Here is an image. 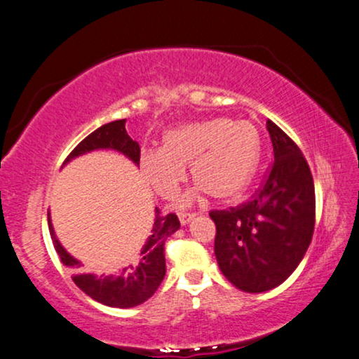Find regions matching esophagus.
<instances>
[{
	"instance_id": "1",
	"label": "esophagus",
	"mask_w": 359,
	"mask_h": 359,
	"mask_svg": "<svg viewBox=\"0 0 359 359\" xmlns=\"http://www.w3.org/2000/svg\"><path fill=\"white\" fill-rule=\"evenodd\" d=\"M194 216H196V214H193V212H180V222H181V226L189 224V222L194 219Z\"/></svg>"
}]
</instances>
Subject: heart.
<instances>
[{
  "instance_id": "obj_1",
  "label": "heart",
  "mask_w": 359,
  "mask_h": 359,
  "mask_svg": "<svg viewBox=\"0 0 359 359\" xmlns=\"http://www.w3.org/2000/svg\"><path fill=\"white\" fill-rule=\"evenodd\" d=\"M259 158L260 135L252 123L217 117L168 130L160 150L140 153L138 168L156 194L171 199L189 165L196 184L180 199V206L186 208L204 193L219 201L239 196L252 180Z\"/></svg>"
}]
</instances>
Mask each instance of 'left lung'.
I'll return each instance as SVG.
<instances>
[{"instance_id":"8db88e82","label":"left lung","mask_w":359,"mask_h":359,"mask_svg":"<svg viewBox=\"0 0 359 359\" xmlns=\"http://www.w3.org/2000/svg\"><path fill=\"white\" fill-rule=\"evenodd\" d=\"M273 163L252 201L212 211L214 254L232 285L248 293L272 290L299 267L315 227V186L309 163L292 138L267 120Z\"/></svg>"}]
</instances>
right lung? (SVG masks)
Instances as JSON below:
<instances>
[{
	"label": "right lung",
	"mask_w": 359,
	"mask_h": 359,
	"mask_svg": "<svg viewBox=\"0 0 359 359\" xmlns=\"http://www.w3.org/2000/svg\"><path fill=\"white\" fill-rule=\"evenodd\" d=\"M125 122L127 118L102 125L74 148L64 165H67L74 158L86 155V153L95 150H115L138 166L140 145L138 142L130 138L125 130ZM48 222L50 237H53L54 248L57 250L60 260L66 267L76 271L72 276L74 283L92 300L99 302L102 305L114 306V309H132V306L142 305L156 292L166 273L165 242L180 229V221L176 214L160 216V211L155 208V221H153L150 236L143 248L140 249L133 264H128L118 273L95 276V273L81 272V260L62 248L54 232L53 222H50V212H48Z\"/></svg>",
	"instance_id": "add662e5"
}]
</instances>
